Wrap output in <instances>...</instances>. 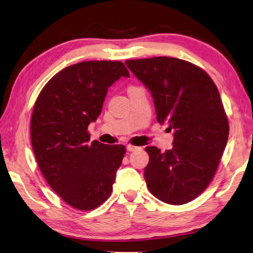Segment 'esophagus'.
<instances>
[{"mask_svg": "<svg viewBox=\"0 0 253 253\" xmlns=\"http://www.w3.org/2000/svg\"><path fill=\"white\" fill-rule=\"evenodd\" d=\"M126 147H127V151H129V152H134V151H137V150H139V148H141V147H138V146H134V145H130V144H128V145H127Z\"/></svg>", "mask_w": 253, "mask_h": 253, "instance_id": "esophagus-1", "label": "esophagus"}]
</instances>
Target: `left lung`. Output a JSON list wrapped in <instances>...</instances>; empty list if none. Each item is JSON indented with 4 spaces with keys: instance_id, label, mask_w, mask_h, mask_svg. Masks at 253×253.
<instances>
[{
    "instance_id": "8db88e82",
    "label": "left lung",
    "mask_w": 253,
    "mask_h": 253,
    "mask_svg": "<svg viewBox=\"0 0 253 253\" xmlns=\"http://www.w3.org/2000/svg\"><path fill=\"white\" fill-rule=\"evenodd\" d=\"M133 74L151 91L156 120L174 130L173 147L145 151L148 190L163 203L183 205L213 180L228 138V120L217 86L205 71L174 57L128 59Z\"/></svg>"
}]
</instances>
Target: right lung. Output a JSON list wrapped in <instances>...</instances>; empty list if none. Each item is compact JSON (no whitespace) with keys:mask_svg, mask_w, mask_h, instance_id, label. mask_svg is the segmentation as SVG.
Instances as JSON below:
<instances>
[{"mask_svg":"<svg viewBox=\"0 0 253 253\" xmlns=\"http://www.w3.org/2000/svg\"><path fill=\"white\" fill-rule=\"evenodd\" d=\"M129 72L118 61L81 62L59 71L40 91L30 123L31 144L43 178L70 206L92 211L112 191L126 147L90 141L112 83Z\"/></svg>","mask_w":253,"mask_h":253,"instance_id":"right-lung-1","label":"right lung"}]
</instances>
